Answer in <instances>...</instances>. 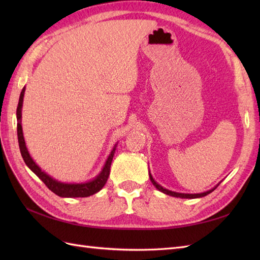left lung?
<instances>
[{
	"label": "left lung",
	"instance_id": "1",
	"mask_svg": "<svg viewBox=\"0 0 260 260\" xmlns=\"http://www.w3.org/2000/svg\"><path fill=\"white\" fill-rule=\"evenodd\" d=\"M150 179H151V182L153 183V185L155 186L158 191H161V192L165 193V194H168V196H172V197H175V198H182V199H196V198L206 197V196L209 194V193H211L213 190H215V187H217V186L219 185V184H218L217 186H214L213 189L209 190V191H207V192L197 193V194H189V193H179V192H174V191H170V190H168V189H164L163 186H161L158 183H156L155 180L153 179V176H152L151 173H150Z\"/></svg>",
	"mask_w": 260,
	"mask_h": 260
}]
</instances>
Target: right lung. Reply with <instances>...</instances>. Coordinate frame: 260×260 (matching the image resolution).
I'll list each match as a JSON object with an SVG mask.
<instances>
[{
  "label": "right lung",
  "instance_id": "1",
  "mask_svg": "<svg viewBox=\"0 0 260 260\" xmlns=\"http://www.w3.org/2000/svg\"><path fill=\"white\" fill-rule=\"evenodd\" d=\"M25 87L22 89L19 98L18 108H16V119H18V140H19V146L21 155L23 157L25 164L27 165L33 173H35L39 179L42 180L49 190H51L53 193H56L57 196L62 198H86L95 194L98 191L103 189V186L106 184L107 179L110 172V164H112L116 145L113 148V151L110 152L109 156L107 158L106 163H105L102 172L99 173L95 179L85 182V183H63V182H59L51 178L50 175H48L46 172L38 167L36 162L33 161L32 157L30 156L27 148L25 146L23 132H22V125H21V116H22V105H23V97H24Z\"/></svg>",
  "mask_w": 260,
  "mask_h": 260
}]
</instances>
